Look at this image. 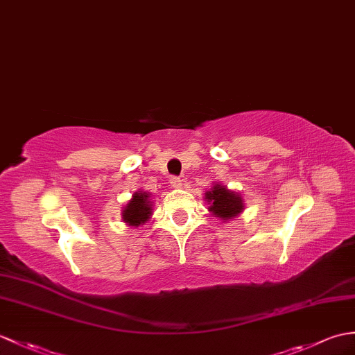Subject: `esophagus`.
<instances>
[{"label": "esophagus", "instance_id": "obj_1", "mask_svg": "<svg viewBox=\"0 0 355 355\" xmlns=\"http://www.w3.org/2000/svg\"><path fill=\"white\" fill-rule=\"evenodd\" d=\"M169 183H171L172 187H181V184H183V181H181V178H178V177H171Z\"/></svg>", "mask_w": 355, "mask_h": 355}]
</instances>
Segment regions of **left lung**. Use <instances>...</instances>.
Masks as SVG:
<instances>
[{"mask_svg":"<svg viewBox=\"0 0 355 355\" xmlns=\"http://www.w3.org/2000/svg\"><path fill=\"white\" fill-rule=\"evenodd\" d=\"M205 200L210 204L209 210L225 220L237 216L243 210L242 198L220 184H216L210 192H207Z\"/></svg>","mask_w":355,"mask_h":355,"instance_id":"1","label":"left lung"}]
</instances>
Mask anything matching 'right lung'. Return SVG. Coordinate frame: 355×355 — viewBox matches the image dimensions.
Returning <instances> with one entry per match:
<instances>
[{
    "instance_id": "add662e5",
    "label": "right lung",
    "mask_w": 355,
    "mask_h": 355,
    "mask_svg": "<svg viewBox=\"0 0 355 355\" xmlns=\"http://www.w3.org/2000/svg\"><path fill=\"white\" fill-rule=\"evenodd\" d=\"M148 193L142 192V193H135L133 200H131L127 207L123 209L122 218L123 222H127L128 225L131 227H137L140 224L146 222V219L150 218L151 215V205L150 201H148Z\"/></svg>"
}]
</instances>
